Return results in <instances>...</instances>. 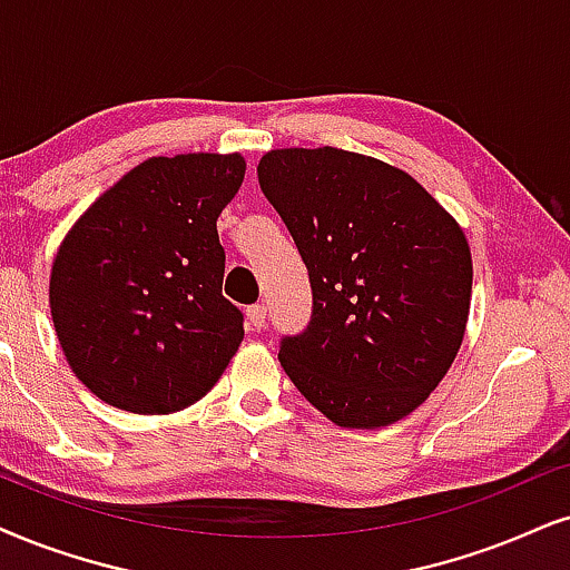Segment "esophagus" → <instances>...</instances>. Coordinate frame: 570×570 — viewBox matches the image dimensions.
Returning a JSON list of instances; mask_svg holds the SVG:
<instances>
[{"mask_svg": "<svg viewBox=\"0 0 570 570\" xmlns=\"http://www.w3.org/2000/svg\"><path fill=\"white\" fill-rule=\"evenodd\" d=\"M265 313H268V309H265V305H252V307H247V321H249V326L255 328V331H261V328L265 326Z\"/></svg>", "mask_w": 570, "mask_h": 570, "instance_id": "34e87169", "label": "esophagus"}]
</instances>
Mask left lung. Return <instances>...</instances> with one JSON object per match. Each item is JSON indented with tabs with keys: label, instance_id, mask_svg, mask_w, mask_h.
<instances>
[{
	"label": "left lung",
	"instance_id": "obj_1",
	"mask_svg": "<svg viewBox=\"0 0 570 570\" xmlns=\"http://www.w3.org/2000/svg\"><path fill=\"white\" fill-rule=\"evenodd\" d=\"M257 178L313 286L307 331L281 342L286 376L342 429L402 421L463 344V228L410 173L347 149H271Z\"/></svg>",
	"mask_w": 570,
	"mask_h": 570
}]
</instances>
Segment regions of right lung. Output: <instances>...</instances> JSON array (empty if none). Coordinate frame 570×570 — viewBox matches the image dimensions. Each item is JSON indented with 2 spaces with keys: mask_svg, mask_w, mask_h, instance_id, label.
I'll use <instances>...</instances> for the list:
<instances>
[{
  "mask_svg": "<svg viewBox=\"0 0 570 570\" xmlns=\"http://www.w3.org/2000/svg\"><path fill=\"white\" fill-rule=\"evenodd\" d=\"M239 153L149 157L91 202L57 249L49 307L65 360L107 405L168 415L205 397L244 338L223 297L218 215Z\"/></svg>",
  "mask_w": 570,
  "mask_h": 570,
  "instance_id": "1",
  "label": "right lung"
}]
</instances>
